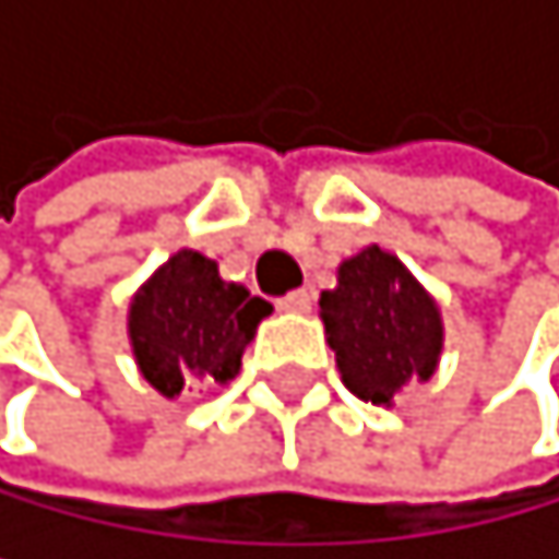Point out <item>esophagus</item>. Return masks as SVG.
<instances>
[{
	"mask_svg": "<svg viewBox=\"0 0 559 559\" xmlns=\"http://www.w3.org/2000/svg\"><path fill=\"white\" fill-rule=\"evenodd\" d=\"M311 290H294V294H286L280 297V308L283 311H294V314H308L311 311Z\"/></svg>",
	"mask_w": 559,
	"mask_h": 559,
	"instance_id": "1",
	"label": "esophagus"
}]
</instances>
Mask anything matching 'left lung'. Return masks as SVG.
Wrapping results in <instances>:
<instances>
[{"instance_id":"obj_1","label":"left lung","mask_w":559,"mask_h":559,"mask_svg":"<svg viewBox=\"0 0 559 559\" xmlns=\"http://www.w3.org/2000/svg\"><path fill=\"white\" fill-rule=\"evenodd\" d=\"M318 308L343 384L364 402L392 406L402 384L427 381L438 367V304L378 245L340 265V286L325 290Z\"/></svg>"}]
</instances>
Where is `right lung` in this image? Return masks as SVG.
Wrapping results in <instances>:
<instances>
[{
    "instance_id": "obj_1",
    "label": "right lung",
    "mask_w": 559,
    "mask_h": 559,
    "mask_svg": "<svg viewBox=\"0 0 559 559\" xmlns=\"http://www.w3.org/2000/svg\"><path fill=\"white\" fill-rule=\"evenodd\" d=\"M269 311V300L224 283L213 259L185 248L132 300L129 335L139 371L167 399L181 395L192 378L224 384L241 371V353Z\"/></svg>"
}]
</instances>
